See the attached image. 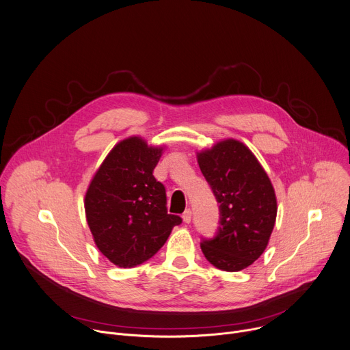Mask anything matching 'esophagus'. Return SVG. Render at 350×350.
I'll return each instance as SVG.
<instances>
[{"mask_svg":"<svg viewBox=\"0 0 350 350\" xmlns=\"http://www.w3.org/2000/svg\"><path fill=\"white\" fill-rule=\"evenodd\" d=\"M182 219L185 224H190L191 221V211L190 210H186L183 214H182Z\"/></svg>","mask_w":350,"mask_h":350,"instance_id":"obj_1","label":"esophagus"}]
</instances>
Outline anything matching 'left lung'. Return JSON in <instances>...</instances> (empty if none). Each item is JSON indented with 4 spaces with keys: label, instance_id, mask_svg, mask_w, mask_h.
Returning a JSON list of instances; mask_svg holds the SVG:
<instances>
[{
    "label": "left lung",
    "instance_id": "left-lung-1",
    "mask_svg": "<svg viewBox=\"0 0 350 350\" xmlns=\"http://www.w3.org/2000/svg\"><path fill=\"white\" fill-rule=\"evenodd\" d=\"M199 167L221 211L218 235L202 252L217 268L237 273L265 250L277 219V196L253 151L237 139H224L198 151Z\"/></svg>",
    "mask_w": 350,
    "mask_h": 350
}]
</instances>
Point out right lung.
I'll return each mask as SVG.
<instances>
[{
  "label": "right lung",
  "mask_w": 350,
  "mask_h": 350,
  "mask_svg": "<svg viewBox=\"0 0 350 350\" xmlns=\"http://www.w3.org/2000/svg\"><path fill=\"white\" fill-rule=\"evenodd\" d=\"M164 148L129 136L111 148L88 186L85 213L93 241L121 268L152 257L182 222L168 214L165 187L152 175Z\"/></svg>",
  "instance_id": "right-lung-1"
}]
</instances>
